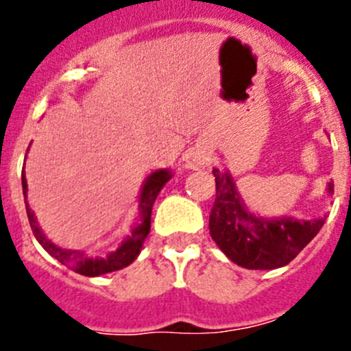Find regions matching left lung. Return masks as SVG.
<instances>
[{
	"label": "left lung",
	"mask_w": 351,
	"mask_h": 351,
	"mask_svg": "<svg viewBox=\"0 0 351 351\" xmlns=\"http://www.w3.org/2000/svg\"><path fill=\"white\" fill-rule=\"evenodd\" d=\"M216 199L209 215V234L228 260L250 270H274L293 261L322 228L326 218H261L247 211L228 171L213 169ZM334 194V183H327Z\"/></svg>",
	"instance_id": "obj_1"
}]
</instances>
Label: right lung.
<instances>
[{"instance_id":"obj_1","label":"right lung","mask_w":351,"mask_h":351,"mask_svg":"<svg viewBox=\"0 0 351 351\" xmlns=\"http://www.w3.org/2000/svg\"><path fill=\"white\" fill-rule=\"evenodd\" d=\"M171 176L173 175L169 169H159V171H154L152 175L145 180L138 199V223H136L135 228L131 230V234L121 242L119 247H117L116 251H112V253L107 254V256L90 258L86 256L83 251L62 250V247H58L57 244H53L47 235L43 234L38 221H36L34 213L31 211L29 204L25 202V211H27V218L29 223H31L32 234H34L36 241L43 245V250L47 251L48 254H51L55 260L60 261L62 265H65V267H69L71 270L76 271V274L86 275V277H98V275L109 274V271L121 270V268L133 263V261L136 260V256L140 254V251H142L143 241H145L147 235H149L150 232V215H152L154 201H156L160 189L166 185V182H168ZM22 191H24L25 199L27 197V180H25L24 173H22Z\"/></svg>"}]
</instances>
